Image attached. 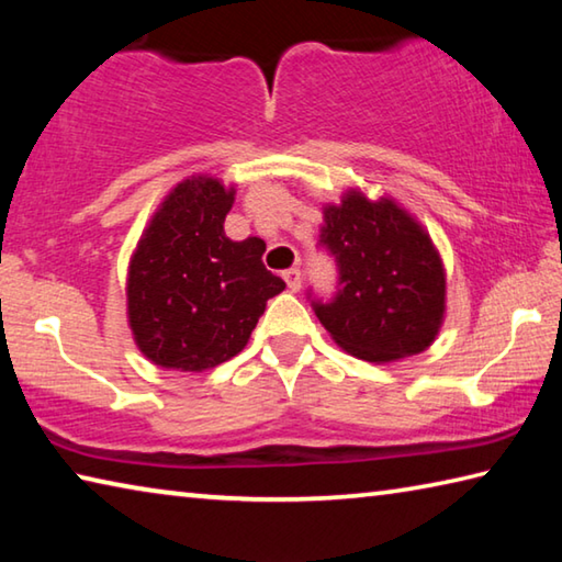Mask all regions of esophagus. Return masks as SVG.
I'll use <instances>...</instances> for the list:
<instances>
[{
	"mask_svg": "<svg viewBox=\"0 0 562 562\" xmlns=\"http://www.w3.org/2000/svg\"><path fill=\"white\" fill-rule=\"evenodd\" d=\"M282 278H284V282H288V288H290L292 292H300V290H302V272H300L297 268L284 270Z\"/></svg>",
	"mask_w": 562,
	"mask_h": 562,
	"instance_id": "34e87169",
	"label": "esophagus"
}]
</instances>
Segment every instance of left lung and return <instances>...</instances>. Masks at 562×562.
I'll return each mask as SVG.
<instances>
[{"label": "left lung", "instance_id": "8db88e82", "mask_svg": "<svg viewBox=\"0 0 562 562\" xmlns=\"http://www.w3.org/2000/svg\"><path fill=\"white\" fill-rule=\"evenodd\" d=\"M319 247L335 258V297L310 292L312 310L349 355L394 361L424 351L439 335L446 274L429 233L394 201L349 190L325 207Z\"/></svg>", "mask_w": 562, "mask_h": 562}]
</instances>
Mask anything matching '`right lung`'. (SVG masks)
<instances>
[{"mask_svg": "<svg viewBox=\"0 0 562 562\" xmlns=\"http://www.w3.org/2000/svg\"><path fill=\"white\" fill-rule=\"evenodd\" d=\"M235 190L193 176L170 190L131 258L128 325L138 349L164 369L203 372L250 339L284 282L262 265L265 243H235L223 223Z\"/></svg>", "mask_w": 562, "mask_h": 562, "instance_id": "obj_1", "label": "right lung"}]
</instances>
